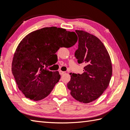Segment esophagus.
Returning a JSON list of instances; mask_svg holds the SVG:
<instances>
[{
    "instance_id": "esophagus-1",
    "label": "esophagus",
    "mask_w": 130,
    "mask_h": 130,
    "mask_svg": "<svg viewBox=\"0 0 130 130\" xmlns=\"http://www.w3.org/2000/svg\"><path fill=\"white\" fill-rule=\"evenodd\" d=\"M59 73H60V75H63V74H64L65 72H63V71H61V70H60L59 71Z\"/></svg>"
}]
</instances>
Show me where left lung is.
<instances>
[{
	"instance_id": "8db88e82",
	"label": "left lung",
	"mask_w": 130,
	"mask_h": 130,
	"mask_svg": "<svg viewBox=\"0 0 130 130\" xmlns=\"http://www.w3.org/2000/svg\"><path fill=\"white\" fill-rule=\"evenodd\" d=\"M78 48L75 56L79 63H85L84 73H70L67 86L76 100L89 103L102 95L110 83L112 65L110 56L98 38L83 30H75Z\"/></svg>"
}]
</instances>
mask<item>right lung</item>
Returning a JSON list of instances; mask_svg holds the SVG:
<instances>
[{
	"mask_svg": "<svg viewBox=\"0 0 130 130\" xmlns=\"http://www.w3.org/2000/svg\"><path fill=\"white\" fill-rule=\"evenodd\" d=\"M77 40L74 32L55 26L35 30L23 38L14 52L12 72L25 97L39 101L51 92L60 75L44 68L51 65L50 58L57 56L60 47H72Z\"/></svg>",
	"mask_w": 130,
	"mask_h": 130,
	"instance_id": "right-lung-1",
	"label": "right lung"
}]
</instances>
